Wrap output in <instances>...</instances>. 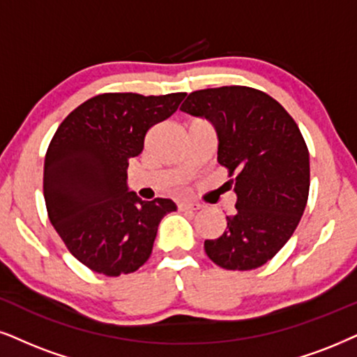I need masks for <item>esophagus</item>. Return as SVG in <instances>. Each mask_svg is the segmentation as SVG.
I'll return each instance as SVG.
<instances>
[{
    "label": "esophagus",
    "instance_id": "obj_1",
    "mask_svg": "<svg viewBox=\"0 0 357 357\" xmlns=\"http://www.w3.org/2000/svg\"><path fill=\"white\" fill-rule=\"evenodd\" d=\"M178 207L181 211H199L202 206L197 204V202H179Z\"/></svg>",
    "mask_w": 357,
    "mask_h": 357
}]
</instances>
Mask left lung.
Masks as SVG:
<instances>
[{"instance_id": "1", "label": "left lung", "mask_w": 357, "mask_h": 357, "mask_svg": "<svg viewBox=\"0 0 357 357\" xmlns=\"http://www.w3.org/2000/svg\"><path fill=\"white\" fill-rule=\"evenodd\" d=\"M181 110L218 130V161L237 194L236 212L204 250L225 270L267 264L293 236L310 192V153L296 121L261 90L225 85L189 93Z\"/></svg>"}]
</instances>
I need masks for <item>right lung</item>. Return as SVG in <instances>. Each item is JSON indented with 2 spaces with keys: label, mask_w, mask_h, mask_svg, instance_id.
Returning <instances> with one entry per match:
<instances>
[{
  "label": "right lung",
  "mask_w": 357,
  "mask_h": 357,
  "mask_svg": "<svg viewBox=\"0 0 357 357\" xmlns=\"http://www.w3.org/2000/svg\"><path fill=\"white\" fill-rule=\"evenodd\" d=\"M184 97L100 93L54 133L44 161L49 220L67 250L93 272H137L150 259L161 219L176 211L171 199L142 201L128 191L126 169L151 126L169 119Z\"/></svg>",
  "instance_id": "add662e5"
}]
</instances>
